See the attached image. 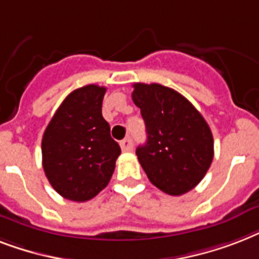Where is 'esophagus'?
<instances>
[{
  "label": "esophagus",
  "mask_w": 259,
  "mask_h": 259,
  "mask_svg": "<svg viewBox=\"0 0 259 259\" xmlns=\"http://www.w3.org/2000/svg\"><path fill=\"white\" fill-rule=\"evenodd\" d=\"M121 149L123 150V152H132V150H133V140H132L130 137L125 138V140H122Z\"/></svg>",
  "instance_id": "obj_1"
}]
</instances>
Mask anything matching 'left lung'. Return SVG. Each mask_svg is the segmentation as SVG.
<instances>
[{"label": "left lung", "instance_id": "8db88e82", "mask_svg": "<svg viewBox=\"0 0 259 259\" xmlns=\"http://www.w3.org/2000/svg\"><path fill=\"white\" fill-rule=\"evenodd\" d=\"M133 102L145 121V145L136 150L150 183L169 195H183L205 176L213 158L208 123L195 106L169 87L136 83Z\"/></svg>", "mask_w": 259, "mask_h": 259}]
</instances>
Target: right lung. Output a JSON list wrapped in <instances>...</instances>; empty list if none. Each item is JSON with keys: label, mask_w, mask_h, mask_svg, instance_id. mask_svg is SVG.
Returning <instances> with one entry per match:
<instances>
[{"label": "right lung", "mask_w": 259, "mask_h": 259, "mask_svg": "<svg viewBox=\"0 0 259 259\" xmlns=\"http://www.w3.org/2000/svg\"><path fill=\"white\" fill-rule=\"evenodd\" d=\"M106 87L74 90L59 106L41 141L42 168L64 199L87 201L109 184L121 148L102 117Z\"/></svg>", "instance_id": "1"}]
</instances>
